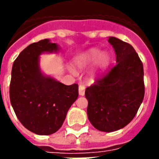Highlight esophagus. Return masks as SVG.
I'll use <instances>...</instances> for the list:
<instances>
[{
  "label": "esophagus",
  "instance_id": "esophagus-1",
  "mask_svg": "<svg viewBox=\"0 0 159 159\" xmlns=\"http://www.w3.org/2000/svg\"><path fill=\"white\" fill-rule=\"evenodd\" d=\"M78 92H79L80 96H84L85 94V87L83 85L80 84L79 87H78Z\"/></svg>",
  "mask_w": 159,
  "mask_h": 159
}]
</instances>
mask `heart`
Returning <instances> with one entry per match:
<instances>
[{"label": "heart", "mask_w": 159, "mask_h": 159, "mask_svg": "<svg viewBox=\"0 0 159 159\" xmlns=\"http://www.w3.org/2000/svg\"><path fill=\"white\" fill-rule=\"evenodd\" d=\"M100 55H101L100 56V62L102 64H106L109 60L108 55L106 54V53L101 54V51L99 49L92 48L89 51H87V53H83L80 57H77V61H76L77 65L78 67H82V66H84V65L87 64V63H90V62L95 61L97 57H99Z\"/></svg>", "instance_id": "1"}]
</instances>
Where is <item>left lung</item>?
Returning a JSON list of instances; mask_svg holds the SVG:
<instances>
[{
    "label": "left lung",
    "mask_w": 159,
    "mask_h": 159,
    "mask_svg": "<svg viewBox=\"0 0 159 159\" xmlns=\"http://www.w3.org/2000/svg\"><path fill=\"white\" fill-rule=\"evenodd\" d=\"M116 63L87 87V116L95 128L113 132L124 128L138 112L144 97L143 67L134 48L115 37L109 38Z\"/></svg>",
    "instance_id": "1"
}]
</instances>
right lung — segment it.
<instances>
[{
    "instance_id": "add662e5",
    "label": "right lung",
    "mask_w": 159,
    "mask_h": 159,
    "mask_svg": "<svg viewBox=\"0 0 159 159\" xmlns=\"http://www.w3.org/2000/svg\"><path fill=\"white\" fill-rule=\"evenodd\" d=\"M57 50V44L47 39L31 43L19 54L11 71V106L20 122L39 135L58 130L78 97L77 84L67 86L40 72L39 55Z\"/></svg>"
}]
</instances>
